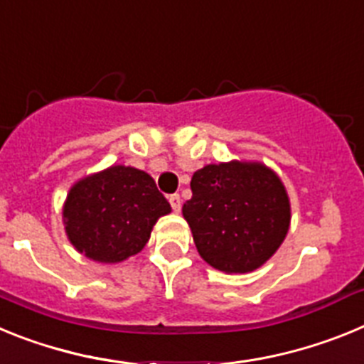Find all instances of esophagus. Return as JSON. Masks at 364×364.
I'll return each mask as SVG.
<instances>
[{
    "instance_id": "esophagus-1",
    "label": "esophagus",
    "mask_w": 364,
    "mask_h": 364,
    "mask_svg": "<svg viewBox=\"0 0 364 364\" xmlns=\"http://www.w3.org/2000/svg\"><path fill=\"white\" fill-rule=\"evenodd\" d=\"M169 204H171V208L175 213H180V210H182V200H180V195H171V197H169Z\"/></svg>"
}]
</instances>
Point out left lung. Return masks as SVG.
<instances>
[{
  "instance_id": "1",
  "label": "left lung",
  "mask_w": 364,
  "mask_h": 364,
  "mask_svg": "<svg viewBox=\"0 0 364 364\" xmlns=\"http://www.w3.org/2000/svg\"><path fill=\"white\" fill-rule=\"evenodd\" d=\"M191 191L182 215L200 257L218 272L260 268L290 230L288 193L264 164H208L193 175Z\"/></svg>"
}]
</instances>
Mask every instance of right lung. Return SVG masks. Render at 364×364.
Returning <instances> with one entry per match:
<instances>
[{
	"instance_id": "1",
	"label": "right lung",
	"mask_w": 364,
	"mask_h": 364,
	"mask_svg": "<svg viewBox=\"0 0 364 364\" xmlns=\"http://www.w3.org/2000/svg\"><path fill=\"white\" fill-rule=\"evenodd\" d=\"M171 205L146 171L111 166L80 178L63 204L67 239L76 252L117 264L142 252L160 217Z\"/></svg>"
}]
</instances>
